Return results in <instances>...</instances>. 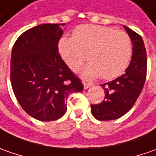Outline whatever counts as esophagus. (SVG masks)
<instances>
[{
    "label": "esophagus",
    "instance_id": "1",
    "mask_svg": "<svg viewBox=\"0 0 156 156\" xmlns=\"http://www.w3.org/2000/svg\"><path fill=\"white\" fill-rule=\"evenodd\" d=\"M83 85H84V89H88V88H90L91 86V84H89V83H86L85 81H83Z\"/></svg>",
    "mask_w": 156,
    "mask_h": 156
}]
</instances>
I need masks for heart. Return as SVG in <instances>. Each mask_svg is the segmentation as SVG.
Here are the masks:
<instances>
[{"instance_id": "1", "label": "heart", "mask_w": 156, "mask_h": 156, "mask_svg": "<svg viewBox=\"0 0 156 156\" xmlns=\"http://www.w3.org/2000/svg\"><path fill=\"white\" fill-rule=\"evenodd\" d=\"M58 52L70 70L74 72L85 64H90L81 71V77L92 79L98 77L112 80L126 69L132 56V41L121 30L112 28L85 24L77 27L71 38H61Z\"/></svg>"}]
</instances>
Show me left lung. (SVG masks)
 Segmentation results:
<instances>
[{
    "mask_svg": "<svg viewBox=\"0 0 156 156\" xmlns=\"http://www.w3.org/2000/svg\"><path fill=\"white\" fill-rule=\"evenodd\" d=\"M132 41L131 62L125 73L101 85L105 98L98 105H91V111L98 120H113L122 117L132 108L142 91L147 75V53L141 37L123 26Z\"/></svg>",
    "mask_w": 156,
    "mask_h": 156,
    "instance_id": "left-lung-1",
    "label": "left lung"
}]
</instances>
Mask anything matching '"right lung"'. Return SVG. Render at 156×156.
Here are the masks:
<instances>
[{"label":"right lung","mask_w":156,"mask_h":156,"mask_svg":"<svg viewBox=\"0 0 156 156\" xmlns=\"http://www.w3.org/2000/svg\"><path fill=\"white\" fill-rule=\"evenodd\" d=\"M62 24L44 23L23 32L11 53L10 79L17 101L41 121L61 118L67 98L83 91V85L58 53Z\"/></svg>","instance_id":"1"}]
</instances>
